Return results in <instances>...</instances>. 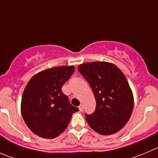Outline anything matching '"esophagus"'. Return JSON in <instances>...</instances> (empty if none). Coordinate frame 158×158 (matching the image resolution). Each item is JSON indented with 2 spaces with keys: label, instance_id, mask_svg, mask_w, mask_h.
Wrapping results in <instances>:
<instances>
[{
  "label": "esophagus",
  "instance_id": "34e87169",
  "mask_svg": "<svg viewBox=\"0 0 158 158\" xmlns=\"http://www.w3.org/2000/svg\"><path fill=\"white\" fill-rule=\"evenodd\" d=\"M79 109L80 111H82V110H83V106H82V104H80V105L79 106Z\"/></svg>",
  "mask_w": 158,
  "mask_h": 158
}]
</instances>
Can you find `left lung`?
<instances>
[{
    "label": "left lung",
    "instance_id": "obj_1",
    "mask_svg": "<svg viewBox=\"0 0 158 158\" xmlns=\"http://www.w3.org/2000/svg\"><path fill=\"white\" fill-rule=\"evenodd\" d=\"M78 71L89 82L96 99L93 114H86L89 126L101 135L122 129L133 110V95L126 76L116 65L104 61L84 63Z\"/></svg>",
    "mask_w": 158,
    "mask_h": 158
}]
</instances>
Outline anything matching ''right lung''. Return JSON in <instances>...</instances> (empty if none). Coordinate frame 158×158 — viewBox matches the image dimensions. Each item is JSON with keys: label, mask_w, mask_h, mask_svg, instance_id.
Masks as SVG:
<instances>
[{"label": "right lung", "mask_w": 158, "mask_h": 158, "mask_svg": "<svg viewBox=\"0 0 158 158\" xmlns=\"http://www.w3.org/2000/svg\"><path fill=\"white\" fill-rule=\"evenodd\" d=\"M75 71L74 66L42 71L29 80L22 98V115L33 133L53 139L67 128L79 108L70 104L61 87Z\"/></svg>", "instance_id": "right-lung-1"}]
</instances>
